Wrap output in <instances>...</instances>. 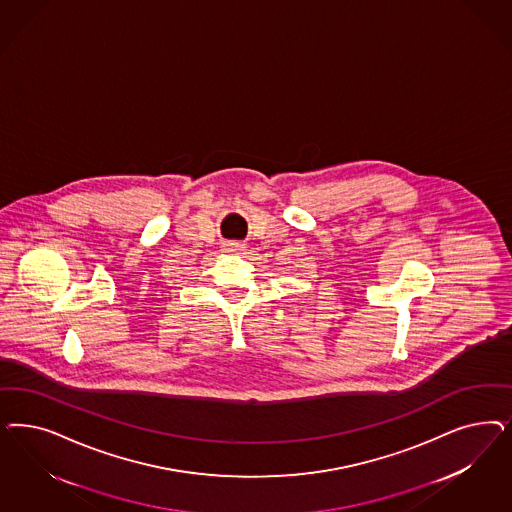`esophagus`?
I'll list each match as a JSON object with an SVG mask.
<instances>
[{"instance_id": "1", "label": "esophagus", "mask_w": 512, "mask_h": 512, "mask_svg": "<svg viewBox=\"0 0 512 512\" xmlns=\"http://www.w3.org/2000/svg\"><path fill=\"white\" fill-rule=\"evenodd\" d=\"M226 250H230V252H243L245 250V243H241V241H228L226 243Z\"/></svg>"}]
</instances>
